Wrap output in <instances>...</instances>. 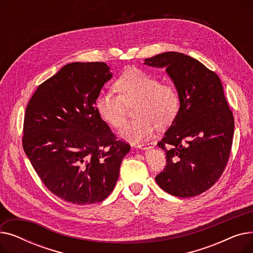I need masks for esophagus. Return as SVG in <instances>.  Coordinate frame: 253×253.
<instances>
[{
  "instance_id": "1",
  "label": "esophagus",
  "mask_w": 253,
  "mask_h": 253,
  "mask_svg": "<svg viewBox=\"0 0 253 253\" xmlns=\"http://www.w3.org/2000/svg\"><path fill=\"white\" fill-rule=\"evenodd\" d=\"M153 143H141V144H138L137 145V148H139V149H141V150H150V149H152V147H153Z\"/></svg>"
}]
</instances>
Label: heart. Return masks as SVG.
I'll use <instances>...</instances> for the list:
<instances>
[{
    "mask_svg": "<svg viewBox=\"0 0 253 253\" xmlns=\"http://www.w3.org/2000/svg\"><path fill=\"white\" fill-rule=\"evenodd\" d=\"M120 94L102 91L95 100L99 116L113 127H121L126 121L127 106L135 104L133 121L128 122L120 131V136L137 143L153 134L155 127L164 128L175 119L179 110V95L169 84L140 70H129L120 76L115 83Z\"/></svg>",
    "mask_w": 253,
    "mask_h": 253,
    "instance_id": "b5f03b06",
    "label": "heart"
}]
</instances>
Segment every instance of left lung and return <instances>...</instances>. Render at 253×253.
<instances>
[{
  "instance_id": "left-lung-1",
  "label": "left lung",
  "mask_w": 253,
  "mask_h": 253,
  "mask_svg": "<svg viewBox=\"0 0 253 253\" xmlns=\"http://www.w3.org/2000/svg\"><path fill=\"white\" fill-rule=\"evenodd\" d=\"M165 69L179 95V110L158 147L167 164L156 181L180 198L200 195L222 174L234 135V117L218 76L183 53L164 52L144 59Z\"/></svg>"
}]
</instances>
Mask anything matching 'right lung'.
<instances>
[{
	"mask_svg": "<svg viewBox=\"0 0 253 253\" xmlns=\"http://www.w3.org/2000/svg\"><path fill=\"white\" fill-rule=\"evenodd\" d=\"M113 74L104 62H72L38 87L25 110L23 150L46 188L73 204L103 201L130 145L95 108Z\"/></svg>",
	"mask_w": 253,
	"mask_h": 253,
	"instance_id": "right-lung-1",
	"label": "right lung"
}]
</instances>
